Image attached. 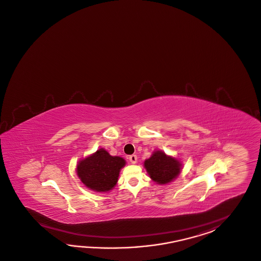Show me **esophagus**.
I'll list each match as a JSON object with an SVG mask.
<instances>
[{
  "instance_id": "1",
  "label": "esophagus",
  "mask_w": 261,
  "mask_h": 261,
  "mask_svg": "<svg viewBox=\"0 0 261 261\" xmlns=\"http://www.w3.org/2000/svg\"><path fill=\"white\" fill-rule=\"evenodd\" d=\"M129 160H130V162H131L132 164H136L137 161H138V158H137L136 154H132V155L129 156Z\"/></svg>"
}]
</instances>
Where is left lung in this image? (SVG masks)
<instances>
[{
	"label": "left lung",
	"mask_w": 261,
	"mask_h": 261,
	"mask_svg": "<svg viewBox=\"0 0 261 261\" xmlns=\"http://www.w3.org/2000/svg\"><path fill=\"white\" fill-rule=\"evenodd\" d=\"M143 165L148 175L159 185L170 184L182 171L181 161L166 154L161 150L153 151L152 155L144 161Z\"/></svg>",
	"instance_id": "obj_1"
}]
</instances>
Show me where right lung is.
<instances>
[{"instance_id": "1", "label": "right lung", "mask_w": 261, "mask_h": 261, "mask_svg": "<svg viewBox=\"0 0 261 261\" xmlns=\"http://www.w3.org/2000/svg\"><path fill=\"white\" fill-rule=\"evenodd\" d=\"M125 164V159L112 156L107 150L100 148L95 153L78 161L76 173L89 190L108 192L117 185L120 172Z\"/></svg>"}]
</instances>
